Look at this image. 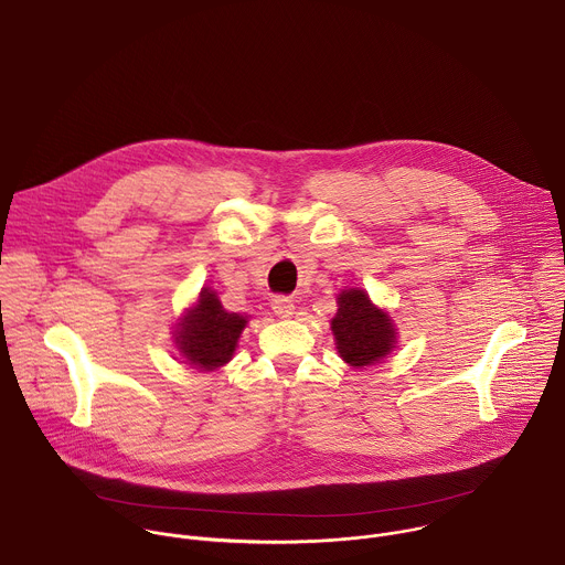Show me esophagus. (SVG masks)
Masks as SVG:
<instances>
[{"label": "esophagus", "instance_id": "34e87169", "mask_svg": "<svg viewBox=\"0 0 565 565\" xmlns=\"http://www.w3.org/2000/svg\"><path fill=\"white\" fill-rule=\"evenodd\" d=\"M273 310L279 319H288V317L295 315V303L288 297H275L273 299Z\"/></svg>", "mask_w": 565, "mask_h": 565}]
</instances>
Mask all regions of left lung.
<instances>
[{"mask_svg":"<svg viewBox=\"0 0 565 565\" xmlns=\"http://www.w3.org/2000/svg\"><path fill=\"white\" fill-rule=\"evenodd\" d=\"M331 331L340 358L353 369L382 362L397 344V329L391 315L375 306L362 288H347L338 295Z\"/></svg>","mask_w":565,"mask_h":565,"instance_id":"1","label":"left lung"}]
</instances>
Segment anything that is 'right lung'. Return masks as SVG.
<instances>
[{
  "label": "right lung",
  "instance_id": "add662e5",
  "mask_svg": "<svg viewBox=\"0 0 565 565\" xmlns=\"http://www.w3.org/2000/svg\"><path fill=\"white\" fill-rule=\"evenodd\" d=\"M248 324V315L223 308L218 292L203 286L196 301L177 319L172 338L179 355L199 371H216L225 366Z\"/></svg>",
  "mask_w": 565,
  "mask_h": 565
}]
</instances>
